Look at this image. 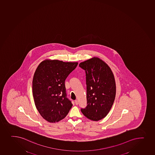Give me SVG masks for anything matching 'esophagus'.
<instances>
[{"label": "esophagus", "mask_w": 155, "mask_h": 155, "mask_svg": "<svg viewBox=\"0 0 155 155\" xmlns=\"http://www.w3.org/2000/svg\"><path fill=\"white\" fill-rule=\"evenodd\" d=\"M75 104L76 105H78V100H75Z\"/></svg>", "instance_id": "obj_1"}]
</instances>
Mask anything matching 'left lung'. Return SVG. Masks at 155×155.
Instances as JSON below:
<instances>
[{
    "instance_id": "1",
    "label": "left lung",
    "mask_w": 155,
    "mask_h": 155,
    "mask_svg": "<svg viewBox=\"0 0 155 155\" xmlns=\"http://www.w3.org/2000/svg\"><path fill=\"white\" fill-rule=\"evenodd\" d=\"M85 71L86 107L81 109L88 119L98 121L107 115L116 95V84L111 69L104 61L94 58L79 64Z\"/></svg>"
}]
</instances>
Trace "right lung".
I'll return each mask as SVG.
<instances>
[{
  "label": "right lung",
  "instance_id": "right-lung-1",
  "mask_svg": "<svg viewBox=\"0 0 155 155\" xmlns=\"http://www.w3.org/2000/svg\"><path fill=\"white\" fill-rule=\"evenodd\" d=\"M78 65L55 60L44 61L38 66L33 78V95L37 109L47 121L58 122L71 108L65 81Z\"/></svg>",
  "mask_w": 155,
  "mask_h": 155
}]
</instances>
